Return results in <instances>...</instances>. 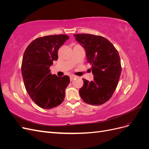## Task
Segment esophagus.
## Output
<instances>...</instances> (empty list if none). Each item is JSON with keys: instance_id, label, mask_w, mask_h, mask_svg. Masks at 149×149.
Segmentation results:
<instances>
[{"instance_id": "obj_1", "label": "esophagus", "mask_w": 149, "mask_h": 149, "mask_svg": "<svg viewBox=\"0 0 149 149\" xmlns=\"http://www.w3.org/2000/svg\"><path fill=\"white\" fill-rule=\"evenodd\" d=\"M76 77H77V76H74V75H71V76H70V79H71V81H72V80H73V79L76 78Z\"/></svg>"}]
</instances>
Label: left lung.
Returning <instances> with one entry per match:
<instances>
[{
	"mask_svg": "<svg viewBox=\"0 0 149 149\" xmlns=\"http://www.w3.org/2000/svg\"><path fill=\"white\" fill-rule=\"evenodd\" d=\"M74 37L85 49L94 76L91 81L83 79L79 95L89 104H102L110 100L118 84L122 71L119 53L109 40L101 36L79 33Z\"/></svg>",
	"mask_w": 149,
	"mask_h": 149,
	"instance_id": "obj_1",
	"label": "left lung"
}]
</instances>
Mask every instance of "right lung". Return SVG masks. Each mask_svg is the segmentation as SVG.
<instances>
[{"label":"right lung","instance_id":"obj_1","mask_svg":"<svg viewBox=\"0 0 149 149\" xmlns=\"http://www.w3.org/2000/svg\"><path fill=\"white\" fill-rule=\"evenodd\" d=\"M69 37L49 35L31 42L26 48L22 63V74L25 89L39 107L50 109L62 103L70 77L52 74L49 67L58 58V51Z\"/></svg>","mask_w":149,"mask_h":149}]
</instances>
